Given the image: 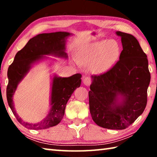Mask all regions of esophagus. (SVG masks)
I'll list each match as a JSON object with an SVG mask.
<instances>
[{
  "label": "esophagus",
  "instance_id": "1",
  "mask_svg": "<svg viewBox=\"0 0 157 157\" xmlns=\"http://www.w3.org/2000/svg\"><path fill=\"white\" fill-rule=\"evenodd\" d=\"M91 78L90 77H84L83 78V82L86 86H89L91 84Z\"/></svg>",
  "mask_w": 157,
  "mask_h": 157
}]
</instances>
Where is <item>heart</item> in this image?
<instances>
[{
    "label": "heart",
    "mask_w": 157,
    "mask_h": 157,
    "mask_svg": "<svg viewBox=\"0 0 157 157\" xmlns=\"http://www.w3.org/2000/svg\"><path fill=\"white\" fill-rule=\"evenodd\" d=\"M120 51V46L113 39L100 41L92 45L82 60L84 63L97 61L98 68L105 71L118 59Z\"/></svg>",
    "instance_id": "heart-1"
}]
</instances>
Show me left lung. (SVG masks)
<instances>
[{
	"label": "left lung",
	"mask_w": 157,
	"mask_h": 157,
	"mask_svg": "<svg viewBox=\"0 0 157 157\" xmlns=\"http://www.w3.org/2000/svg\"><path fill=\"white\" fill-rule=\"evenodd\" d=\"M116 34L121 37L123 50L110 70L91 76L89 109L93 121L98 126L124 129L145 110L150 73L147 55L137 39L120 31ZM118 95L123 97L121 103L117 100Z\"/></svg>",
	"instance_id": "8db88e82"
}]
</instances>
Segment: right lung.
I'll return each mask as SVG.
<instances>
[{"label":"right lung","mask_w":157,"mask_h":157,"mask_svg":"<svg viewBox=\"0 0 157 157\" xmlns=\"http://www.w3.org/2000/svg\"><path fill=\"white\" fill-rule=\"evenodd\" d=\"M66 32L39 34L30 39L25 46L15 55L14 62L7 71L8 84L7 86V100L17 121L28 129H44L57 125L62 120L66 105L76 88L81 84L82 75L75 74L68 78H53L51 93V109L43 121L36 124H30L22 121L16 113L12 97L17 85L30 70L31 65L44 58V55H55L67 57L64 52L66 39L70 35Z\"/></svg>","instance_id":"add662e5"}]
</instances>
